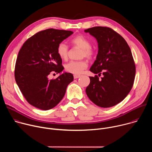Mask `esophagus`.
I'll use <instances>...</instances> for the list:
<instances>
[{
    "mask_svg": "<svg viewBox=\"0 0 152 152\" xmlns=\"http://www.w3.org/2000/svg\"><path fill=\"white\" fill-rule=\"evenodd\" d=\"M74 79H77L79 77H80V75H74Z\"/></svg>",
    "mask_w": 152,
    "mask_h": 152,
    "instance_id": "esophagus-1",
    "label": "esophagus"
}]
</instances>
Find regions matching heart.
I'll return each mask as SVG.
<instances>
[{
  "mask_svg": "<svg viewBox=\"0 0 152 152\" xmlns=\"http://www.w3.org/2000/svg\"><path fill=\"white\" fill-rule=\"evenodd\" d=\"M71 44L81 49L80 57H85L88 59H91L94 57L95 52L91 48L90 41L82 35H78L73 37L70 40ZM57 53L59 58L63 60H66L68 58L69 48L64 42H60L57 46ZM88 62L85 60L72 61L66 65V70L70 73L78 75L87 68Z\"/></svg>",
  "mask_w": 152,
  "mask_h": 152,
  "instance_id": "b5f03b06",
  "label": "heart"
}]
</instances>
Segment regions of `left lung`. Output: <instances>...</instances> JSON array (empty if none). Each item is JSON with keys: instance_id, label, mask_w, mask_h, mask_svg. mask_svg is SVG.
Masks as SVG:
<instances>
[{"instance_id": "8db88e82", "label": "left lung", "mask_w": 152, "mask_h": 152, "mask_svg": "<svg viewBox=\"0 0 152 152\" xmlns=\"http://www.w3.org/2000/svg\"><path fill=\"white\" fill-rule=\"evenodd\" d=\"M98 42V53L90 70L94 74L90 77L86 88L88 98L96 105L110 107L124 99L131 91L135 76V65L132 52L126 40L110 28L96 26L85 30Z\"/></svg>"}]
</instances>
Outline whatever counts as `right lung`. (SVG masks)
I'll return each instance as SVG.
<instances>
[{"mask_svg": "<svg viewBox=\"0 0 152 152\" xmlns=\"http://www.w3.org/2000/svg\"><path fill=\"white\" fill-rule=\"evenodd\" d=\"M73 33L55 29L38 32L25 42L18 52L14 72L16 83L28 102L39 110L56 106L73 80V75L67 72L49 79L51 73H61L64 70L57 46Z\"/></svg>", "mask_w": 152, "mask_h": 152, "instance_id": "1", "label": "right lung"}]
</instances>
